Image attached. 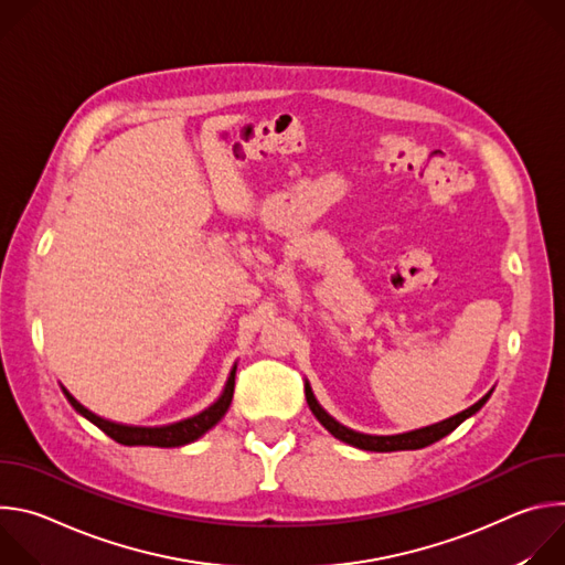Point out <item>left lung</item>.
Returning a JSON list of instances; mask_svg holds the SVG:
<instances>
[{"mask_svg":"<svg viewBox=\"0 0 565 565\" xmlns=\"http://www.w3.org/2000/svg\"><path fill=\"white\" fill-rule=\"evenodd\" d=\"M303 388H306V402H308L310 412L315 414V418H317L321 425H324L338 440H342V443H347V445H353V447H358V449H364V451H405V449H423V447H427V445H431V443L445 438V436L451 434L460 423H465L469 416H473L482 405H486V402H488L490 395H492V391H494V388L488 391L486 395H482V397L476 402V405H471L469 409H465V412H460V414H456V416H451V418H447V420H443V423H436V425H429V427H423V429H416V431H407V434L371 436V434H360V431H353V429L340 425L333 416H329L324 409H321V405L315 399L312 388H310L308 382L303 384Z\"/></svg>","mask_w":565,"mask_h":565,"instance_id":"left-lung-1","label":"left lung"}]
</instances>
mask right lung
<instances>
[{
  "label": "right lung",
  "instance_id": "obj_1",
  "mask_svg": "<svg viewBox=\"0 0 565 565\" xmlns=\"http://www.w3.org/2000/svg\"><path fill=\"white\" fill-rule=\"evenodd\" d=\"M234 375H236V364L230 371V377L225 382L223 393L218 395V399L214 405H210L207 409H203L201 414L185 418L181 423H172V425H163V427H134V425H120V423H111L105 420L100 416H96L94 412H89L87 407L79 405V402L62 386L66 399L71 402V407L85 416L89 423H94L98 429H103L109 438H114L120 445L134 447V445H147V447H181V445H190L196 438H201L205 431H210L230 409L232 402V393H234Z\"/></svg>",
  "mask_w": 565,
  "mask_h": 565
}]
</instances>
